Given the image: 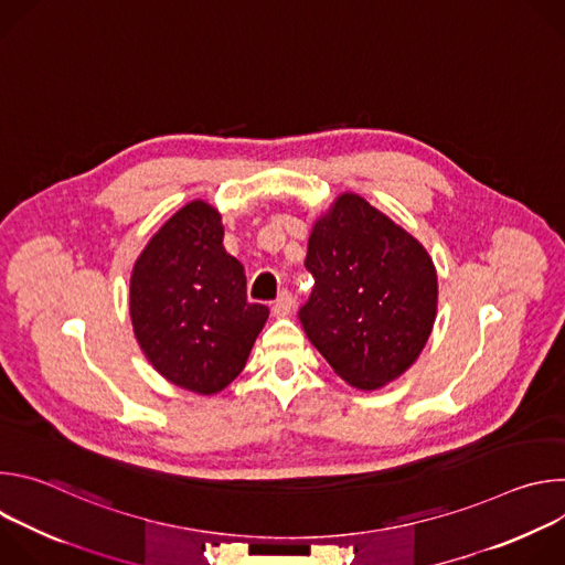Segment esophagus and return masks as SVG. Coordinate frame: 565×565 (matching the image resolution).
I'll use <instances>...</instances> for the list:
<instances>
[{
	"label": "esophagus",
	"mask_w": 565,
	"mask_h": 565,
	"mask_svg": "<svg viewBox=\"0 0 565 565\" xmlns=\"http://www.w3.org/2000/svg\"><path fill=\"white\" fill-rule=\"evenodd\" d=\"M290 310H292V295L288 290H284V292H279V297L273 303V315L286 317V315H290Z\"/></svg>",
	"instance_id": "1"
}]
</instances>
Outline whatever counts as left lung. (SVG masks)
I'll use <instances>...</instances> for the list:
<instances>
[{"label": "left lung", "instance_id": "1", "mask_svg": "<svg viewBox=\"0 0 565 565\" xmlns=\"http://www.w3.org/2000/svg\"><path fill=\"white\" fill-rule=\"evenodd\" d=\"M299 310L310 344L360 391L405 373L423 353L438 310V275L420 241L360 194L344 192L317 216Z\"/></svg>", "mask_w": 565, "mask_h": 565}]
</instances>
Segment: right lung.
<instances>
[{"mask_svg":"<svg viewBox=\"0 0 565 565\" xmlns=\"http://www.w3.org/2000/svg\"><path fill=\"white\" fill-rule=\"evenodd\" d=\"M268 306L246 297V273L223 248L221 212L190 201L138 255L129 277V317L149 364L172 384L212 395L241 371Z\"/></svg>","mask_w":565,"mask_h":565,"instance_id":"right-lung-1","label":"right lung"}]
</instances>
